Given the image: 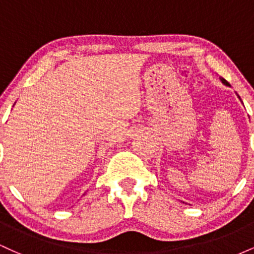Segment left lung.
<instances>
[{
	"mask_svg": "<svg viewBox=\"0 0 254 254\" xmlns=\"http://www.w3.org/2000/svg\"><path fill=\"white\" fill-rule=\"evenodd\" d=\"M221 81H222V83H223V84H226V86H228V87H230V84H229L228 82H227V81H226V80H224V78H222V77H221ZM238 98H239V99H240V97H239V95H238ZM240 100H241V99H240Z\"/></svg>",
	"mask_w": 254,
	"mask_h": 254,
	"instance_id": "left-lung-1",
	"label": "left lung"
}]
</instances>
